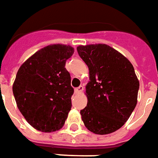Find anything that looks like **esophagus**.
<instances>
[{"label": "esophagus", "instance_id": "esophagus-1", "mask_svg": "<svg viewBox=\"0 0 158 158\" xmlns=\"http://www.w3.org/2000/svg\"><path fill=\"white\" fill-rule=\"evenodd\" d=\"M84 90V86L80 85L79 86L78 88H76L75 89H74V91H75V93H77V94H79V93H81Z\"/></svg>", "mask_w": 158, "mask_h": 158}]
</instances>
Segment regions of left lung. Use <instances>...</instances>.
<instances>
[{
  "mask_svg": "<svg viewBox=\"0 0 158 158\" xmlns=\"http://www.w3.org/2000/svg\"><path fill=\"white\" fill-rule=\"evenodd\" d=\"M77 51L89 68L87 106L80 111L90 132L107 135L120 129L137 104L139 83L125 56L106 44L79 45Z\"/></svg>",
  "mask_w": 158,
  "mask_h": 158,
  "instance_id": "8db88e82",
  "label": "left lung"
}]
</instances>
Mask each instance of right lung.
Listing matches in <instances>:
<instances>
[{"label": "right lung", "mask_w": 158, "mask_h": 158, "mask_svg": "<svg viewBox=\"0 0 158 158\" xmlns=\"http://www.w3.org/2000/svg\"><path fill=\"white\" fill-rule=\"evenodd\" d=\"M72 46L54 44L40 49L19 68L12 85L18 108L41 132L59 130L72 107L73 88L65 64Z\"/></svg>", "instance_id": "right-lung-1"}]
</instances>
